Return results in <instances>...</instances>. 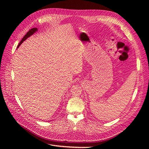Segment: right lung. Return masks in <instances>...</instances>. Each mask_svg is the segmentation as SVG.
Listing matches in <instances>:
<instances>
[{
  "label": "right lung",
  "instance_id": "right-lung-1",
  "mask_svg": "<svg viewBox=\"0 0 149 149\" xmlns=\"http://www.w3.org/2000/svg\"><path fill=\"white\" fill-rule=\"evenodd\" d=\"M38 30H37V28H33V29H31V30H30L27 33H26V34L24 36V38L22 39V40L20 41V42L19 43V45H18V47H19L20 45L23 43V42L24 41H25V40L28 37H30V36L31 35H33L35 32H36V31H37ZM17 47V48H18Z\"/></svg>",
  "mask_w": 149,
  "mask_h": 149
}]
</instances>
